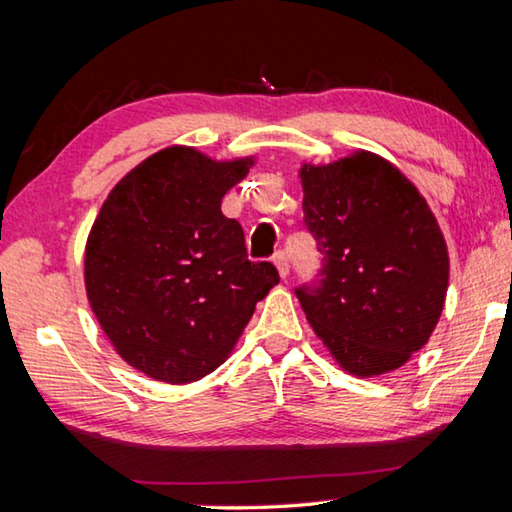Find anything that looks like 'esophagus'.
Returning <instances> with one entry per match:
<instances>
[{
	"label": "esophagus",
	"instance_id": "1",
	"mask_svg": "<svg viewBox=\"0 0 512 512\" xmlns=\"http://www.w3.org/2000/svg\"><path fill=\"white\" fill-rule=\"evenodd\" d=\"M273 262H275V266H277V273H280V277L282 280H287L289 277V257H287V253H284V250H277L275 253V257H273Z\"/></svg>",
	"mask_w": 512,
	"mask_h": 512
}]
</instances>
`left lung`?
<instances>
[{
  "label": "left lung",
  "mask_w": 512,
  "mask_h": 512,
  "mask_svg": "<svg viewBox=\"0 0 512 512\" xmlns=\"http://www.w3.org/2000/svg\"><path fill=\"white\" fill-rule=\"evenodd\" d=\"M302 212L323 268L296 289L309 325L350 375L377 377L418 352L443 314L449 255L436 216L377 153L302 164Z\"/></svg>",
  "instance_id": "left-lung-1"
}]
</instances>
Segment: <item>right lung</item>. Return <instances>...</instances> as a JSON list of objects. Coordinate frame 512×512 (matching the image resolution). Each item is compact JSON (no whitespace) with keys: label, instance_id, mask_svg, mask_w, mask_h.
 I'll return each mask as SVG.
<instances>
[{"label":"right lung","instance_id":"1","mask_svg":"<svg viewBox=\"0 0 512 512\" xmlns=\"http://www.w3.org/2000/svg\"><path fill=\"white\" fill-rule=\"evenodd\" d=\"M253 164L169 146L103 201L85 244V291L112 348L146 377L210 375L280 282L271 262H250L239 221L221 212Z\"/></svg>","mask_w":512,"mask_h":512}]
</instances>
